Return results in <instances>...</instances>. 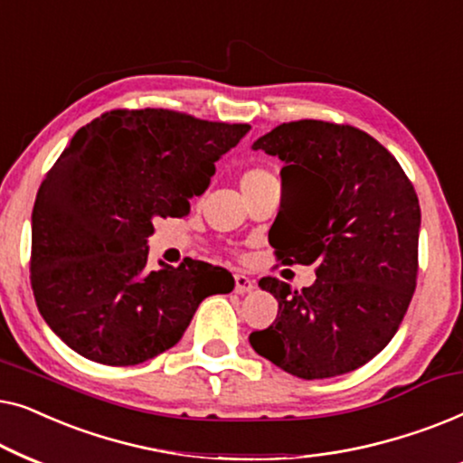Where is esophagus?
Masks as SVG:
<instances>
[{
  "instance_id": "obj_1",
  "label": "esophagus",
  "mask_w": 463,
  "mask_h": 463,
  "mask_svg": "<svg viewBox=\"0 0 463 463\" xmlns=\"http://www.w3.org/2000/svg\"><path fill=\"white\" fill-rule=\"evenodd\" d=\"M255 288V280L244 274H236V293L238 295H244V293H250V290Z\"/></svg>"
}]
</instances>
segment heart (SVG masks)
<instances>
[{
    "mask_svg": "<svg viewBox=\"0 0 463 463\" xmlns=\"http://www.w3.org/2000/svg\"><path fill=\"white\" fill-rule=\"evenodd\" d=\"M268 173H265V170H261V168H250V170H246V173L242 175V185H249V183H252V181H259L261 179V176H265Z\"/></svg>",
    "mask_w": 463,
    "mask_h": 463,
    "instance_id": "1",
    "label": "heart"
}]
</instances>
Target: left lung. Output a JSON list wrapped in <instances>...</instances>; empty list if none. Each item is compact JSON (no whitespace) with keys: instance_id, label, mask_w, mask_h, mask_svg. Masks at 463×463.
Here are the masks:
<instances>
[{"instance_id":"obj_1","label":"left lung","mask_w":463,"mask_h":463,"mask_svg":"<svg viewBox=\"0 0 463 463\" xmlns=\"http://www.w3.org/2000/svg\"><path fill=\"white\" fill-rule=\"evenodd\" d=\"M278 156L282 204L269 244L282 265H316L301 290L278 278L259 287L278 299L250 345L301 379L350 373L375 358L407 314L417 284L421 211L394 156L364 130L297 119L257 138Z\"/></svg>"}]
</instances>
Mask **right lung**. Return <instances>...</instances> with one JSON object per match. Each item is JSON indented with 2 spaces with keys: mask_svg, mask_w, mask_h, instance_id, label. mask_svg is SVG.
I'll list each match as a JSON object with an SVG mask.
<instances>
[{
  "mask_svg": "<svg viewBox=\"0 0 463 463\" xmlns=\"http://www.w3.org/2000/svg\"><path fill=\"white\" fill-rule=\"evenodd\" d=\"M249 124L173 109H113L75 132L31 217V288L48 326L94 363L130 366L173 347L233 276L185 259L147 269L154 221L189 214L214 162Z\"/></svg>",
  "mask_w": 463,
  "mask_h": 463,
  "instance_id": "right-lung-1",
  "label": "right lung"
}]
</instances>
